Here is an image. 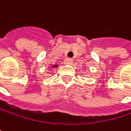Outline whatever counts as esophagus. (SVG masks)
I'll list each match as a JSON object with an SVG mask.
<instances>
[{
	"instance_id": "34e87169",
	"label": "esophagus",
	"mask_w": 131,
	"mask_h": 131,
	"mask_svg": "<svg viewBox=\"0 0 131 131\" xmlns=\"http://www.w3.org/2000/svg\"><path fill=\"white\" fill-rule=\"evenodd\" d=\"M73 60L70 58H67L64 60V64H73Z\"/></svg>"
}]
</instances>
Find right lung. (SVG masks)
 <instances>
[{
    "label": "right lung",
    "instance_id": "right-lung-1",
    "mask_svg": "<svg viewBox=\"0 0 131 131\" xmlns=\"http://www.w3.org/2000/svg\"><path fill=\"white\" fill-rule=\"evenodd\" d=\"M52 67H58V65H57V64H55V65H53L52 66Z\"/></svg>",
    "mask_w": 131,
    "mask_h": 131
}]
</instances>
